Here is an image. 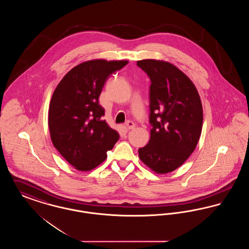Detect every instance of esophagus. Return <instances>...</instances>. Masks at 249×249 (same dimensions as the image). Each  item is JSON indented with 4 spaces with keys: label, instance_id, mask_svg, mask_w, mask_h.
<instances>
[{
    "label": "esophagus",
    "instance_id": "34e87169",
    "mask_svg": "<svg viewBox=\"0 0 249 249\" xmlns=\"http://www.w3.org/2000/svg\"><path fill=\"white\" fill-rule=\"evenodd\" d=\"M125 126H126V128L128 129V130H133L134 128H135V124L132 122V121H127L126 123H125Z\"/></svg>",
    "mask_w": 249,
    "mask_h": 249
}]
</instances>
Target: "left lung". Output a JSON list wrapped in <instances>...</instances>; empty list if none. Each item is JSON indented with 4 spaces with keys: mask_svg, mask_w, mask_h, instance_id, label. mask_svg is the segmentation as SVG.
<instances>
[{
    "mask_svg": "<svg viewBox=\"0 0 249 249\" xmlns=\"http://www.w3.org/2000/svg\"><path fill=\"white\" fill-rule=\"evenodd\" d=\"M150 77L148 143L139 158L156 174H168L182 165L195 150L202 129V106L190 77L174 64L160 59L137 60Z\"/></svg>",
    "mask_w": 249,
    "mask_h": 249,
    "instance_id": "8db88e82",
    "label": "left lung"
}]
</instances>
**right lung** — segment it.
<instances>
[{
	"mask_svg": "<svg viewBox=\"0 0 249 249\" xmlns=\"http://www.w3.org/2000/svg\"><path fill=\"white\" fill-rule=\"evenodd\" d=\"M129 60L97 59L68 71L55 89L48 109V129L56 149L74 169L88 172L104 162L119 138L102 117L99 97L108 76Z\"/></svg>",
	"mask_w": 249,
	"mask_h": 249,
	"instance_id": "add662e5",
	"label": "right lung"
}]
</instances>
